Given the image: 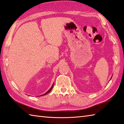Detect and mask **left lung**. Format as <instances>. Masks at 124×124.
I'll list each match as a JSON object with an SVG mask.
<instances>
[{"instance_id":"obj_1","label":"left lung","mask_w":124,"mask_h":124,"mask_svg":"<svg viewBox=\"0 0 124 124\" xmlns=\"http://www.w3.org/2000/svg\"><path fill=\"white\" fill-rule=\"evenodd\" d=\"M111 78H112V77H111Z\"/></svg>"}]
</instances>
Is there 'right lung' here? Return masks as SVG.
Masks as SVG:
<instances>
[{"instance_id": "obj_1", "label": "right lung", "mask_w": 124, "mask_h": 124, "mask_svg": "<svg viewBox=\"0 0 124 124\" xmlns=\"http://www.w3.org/2000/svg\"><path fill=\"white\" fill-rule=\"evenodd\" d=\"M53 85H54V83H53V85L52 86V87H51V88H50V89L49 90H48L47 92V93H44V94H42V95H41V96H44V95H45V94H47L48 93H49V92L51 91V90H52V88H53Z\"/></svg>"}]
</instances>
